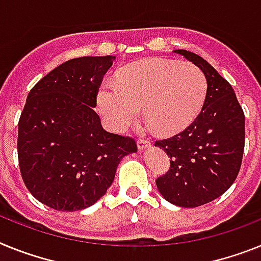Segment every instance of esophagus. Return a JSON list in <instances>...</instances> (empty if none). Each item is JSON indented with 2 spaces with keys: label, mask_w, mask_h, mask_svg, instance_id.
Listing matches in <instances>:
<instances>
[{
  "label": "esophagus",
  "mask_w": 261,
  "mask_h": 261,
  "mask_svg": "<svg viewBox=\"0 0 261 261\" xmlns=\"http://www.w3.org/2000/svg\"><path fill=\"white\" fill-rule=\"evenodd\" d=\"M149 146H150V141H148V140H140V141L137 142V149H139L140 152L146 150Z\"/></svg>",
  "instance_id": "obj_1"
}]
</instances>
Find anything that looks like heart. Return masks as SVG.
Returning a JSON list of instances; mask_svg holds the SVG:
<instances>
[{
    "label": "heart",
    "mask_w": 261,
    "mask_h": 261,
    "mask_svg": "<svg viewBox=\"0 0 261 261\" xmlns=\"http://www.w3.org/2000/svg\"><path fill=\"white\" fill-rule=\"evenodd\" d=\"M206 92V77L197 66L150 58L124 68L116 82L106 80L97 91V107L116 132L132 124L142 106L150 125L162 135H171L194 121Z\"/></svg>",
    "instance_id": "heart-1"
}]
</instances>
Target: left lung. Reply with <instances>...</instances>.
Wrapping results in <instances>:
<instances>
[{
    "mask_svg": "<svg viewBox=\"0 0 261 261\" xmlns=\"http://www.w3.org/2000/svg\"><path fill=\"white\" fill-rule=\"evenodd\" d=\"M203 72V108L188 128L155 141L170 157V169L155 185L165 199L179 207H198L224 194L237 179L244 150V113L231 84L199 55L174 50Z\"/></svg>",
    "mask_w": 261,
    "mask_h": 261,
    "instance_id": "8db88e82",
    "label": "left lung"
}]
</instances>
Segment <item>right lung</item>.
I'll use <instances>...</instances> for the list:
<instances>
[{"mask_svg": "<svg viewBox=\"0 0 261 261\" xmlns=\"http://www.w3.org/2000/svg\"><path fill=\"white\" fill-rule=\"evenodd\" d=\"M116 57H83L55 67L29 92L18 122V161L33 197L58 211L96 203L135 140L107 132L93 108Z\"/></svg>", "mask_w": 261, "mask_h": 261, "instance_id": "add662e5", "label": "right lung"}]
</instances>
